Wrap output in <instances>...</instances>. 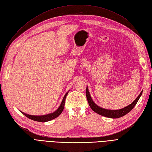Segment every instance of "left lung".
<instances>
[{
    "mask_svg": "<svg viewBox=\"0 0 152 152\" xmlns=\"http://www.w3.org/2000/svg\"><path fill=\"white\" fill-rule=\"evenodd\" d=\"M142 91L141 92V93L139 94L138 96H137V98L131 104L128 105L127 107L124 108L122 109L117 110H106V109H104V108H102L98 107V105H96L94 103L93 99H92V98L91 97L87 87L86 88V94L87 99V101H88V103H89L90 107L92 110H93L94 112H95L96 113H97L101 115L104 116V117H107L108 118H119V117H121L124 115H125L128 113L133 108L135 107V105L136 104L137 102H138L140 96L142 94Z\"/></svg>",
    "mask_w": 152,
    "mask_h": 152,
    "instance_id": "1",
    "label": "left lung"
}]
</instances>
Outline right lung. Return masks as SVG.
I'll return each instance as SVG.
<instances>
[{"instance_id":"obj_1","label":"right lung","mask_w":152,"mask_h":152,"mask_svg":"<svg viewBox=\"0 0 152 152\" xmlns=\"http://www.w3.org/2000/svg\"><path fill=\"white\" fill-rule=\"evenodd\" d=\"M68 92H67L66 94L65 95V96H64V98L62 100V102L61 103V105L59 106V107L58 108V109L56 110V111H55L54 113L48 114V115H45L35 116V115H30L26 114L22 112H21L24 115H25L26 117H28V118L31 119V120L35 121L40 122H45L51 121V120H53V119L58 117L63 112V110L64 109V106H65V99H66V95L68 94Z\"/></svg>"}]
</instances>
